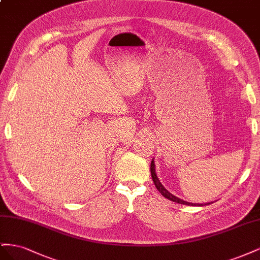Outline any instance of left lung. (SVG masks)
Listing matches in <instances>:
<instances>
[{"mask_svg": "<svg viewBox=\"0 0 260 260\" xmlns=\"http://www.w3.org/2000/svg\"><path fill=\"white\" fill-rule=\"evenodd\" d=\"M151 175H152V179H153V181H154V184H155L156 188L160 192V194L164 196V198H166V199H168L169 201H172V202L178 203V204H183V205H190V206H191V205H192V206H194V205H199V206H203L202 204L200 205V204H192V203L184 202V201H182V200H180V199L176 198V196H175V195H172L171 193H169V192L166 190V188H165V187L162 186V184L159 182L158 178H157V176H156L154 160H152V162H151ZM209 204H210V203H208V204H204V205H209Z\"/></svg>", "mask_w": 260, "mask_h": 260, "instance_id": "left-lung-1", "label": "left lung"}]
</instances>
